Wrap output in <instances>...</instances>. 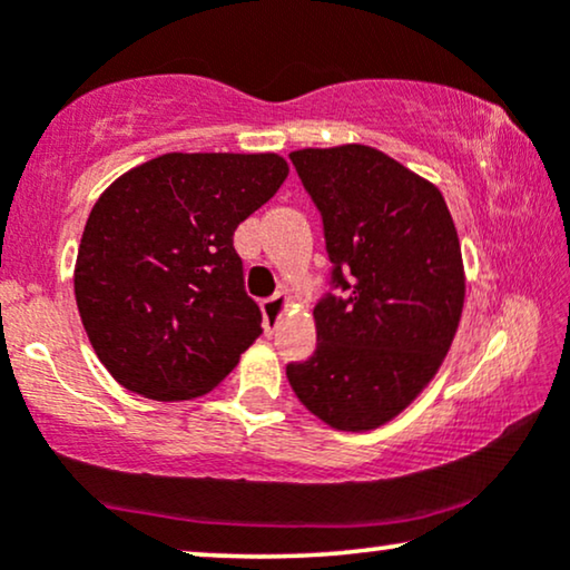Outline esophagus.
I'll return each instance as SVG.
<instances>
[{
    "label": "esophagus",
    "mask_w": 570,
    "mask_h": 570,
    "mask_svg": "<svg viewBox=\"0 0 570 570\" xmlns=\"http://www.w3.org/2000/svg\"><path fill=\"white\" fill-rule=\"evenodd\" d=\"M291 303L285 293H277L272 295V298H264L262 301V314H264V332L272 334L277 330V322H279V314H283V308Z\"/></svg>",
    "instance_id": "esophagus-1"
}]
</instances>
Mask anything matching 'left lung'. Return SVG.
<instances>
[{
    "instance_id": "1",
    "label": "left lung",
    "mask_w": 570,
    "mask_h": 570,
    "mask_svg": "<svg viewBox=\"0 0 570 570\" xmlns=\"http://www.w3.org/2000/svg\"><path fill=\"white\" fill-rule=\"evenodd\" d=\"M324 223L332 287L314 355L287 363L306 407L337 431L400 415L446 357L464 306L456 228L441 191L368 145L291 153Z\"/></svg>"
}]
</instances>
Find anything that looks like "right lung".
Listing matches in <instances>:
<instances>
[{
  "label": "right lung",
  "instance_id": "add662e5",
  "mask_svg": "<svg viewBox=\"0 0 570 570\" xmlns=\"http://www.w3.org/2000/svg\"><path fill=\"white\" fill-rule=\"evenodd\" d=\"M287 178L275 153H168L108 186L85 223L75 298L90 345L129 392L202 396L262 334L233 233Z\"/></svg>",
  "mask_w": 570,
  "mask_h": 570
}]
</instances>
